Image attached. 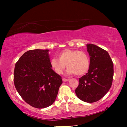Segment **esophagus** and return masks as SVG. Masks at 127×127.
I'll list each match as a JSON object with an SVG mask.
<instances>
[{"mask_svg": "<svg viewBox=\"0 0 127 127\" xmlns=\"http://www.w3.org/2000/svg\"><path fill=\"white\" fill-rule=\"evenodd\" d=\"M69 79H65V78H63V79H62V81H64V82H66V81H67L69 80Z\"/></svg>", "mask_w": 127, "mask_h": 127, "instance_id": "esophagus-1", "label": "esophagus"}]
</instances>
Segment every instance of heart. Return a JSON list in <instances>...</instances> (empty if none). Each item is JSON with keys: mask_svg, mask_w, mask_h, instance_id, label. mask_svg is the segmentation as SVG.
<instances>
[{"mask_svg": "<svg viewBox=\"0 0 127 127\" xmlns=\"http://www.w3.org/2000/svg\"><path fill=\"white\" fill-rule=\"evenodd\" d=\"M58 57V58H53L50 61V65L58 74L63 73L66 66V73L69 75L83 76L89 70L90 58L84 51L65 49L60 52Z\"/></svg>", "mask_w": 127, "mask_h": 127, "instance_id": "1", "label": "heart"}]
</instances>
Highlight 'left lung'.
I'll return each instance as SVG.
<instances>
[{
    "instance_id": "obj_1",
    "label": "left lung",
    "mask_w": 127,
    "mask_h": 127,
    "mask_svg": "<svg viewBox=\"0 0 127 127\" xmlns=\"http://www.w3.org/2000/svg\"><path fill=\"white\" fill-rule=\"evenodd\" d=\"M87 47L90 57V68L79 79L75 93L83 101L93 103L103 98L110 90L113 79V63L103 48L93 44H87Z\"/></svg>"
}]
</instances>
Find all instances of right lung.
I'll use <instances>...</instances> for the list:
<instances>
[{
	"mask_svg": "<svg viewBox=\"0 0 127 127\" xmlns=\"http://www.w3.org/2000/svg\"><path fill=\"white\" fill-rule=\"evenodd\" d=\"M48 52V50H29L15 65V87L25 102L35 108L51 105L62 83L61 77L51 69Z\"/></svg>",
	"mask_w": 127,
	"mask_h": 127,
	"instance_id": "add662e5",
	"label": "right lung"
}]
</instances>
